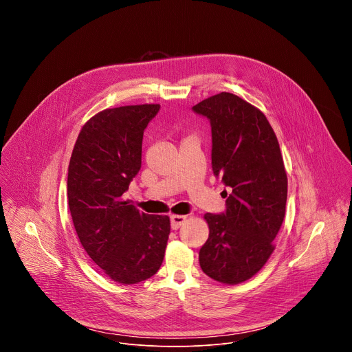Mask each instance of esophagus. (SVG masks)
Instances as JSON below:
<instances>
[{
    "label": "esophagus",
    "mask_w": 352,
    "mask_h": 352,
    "mask_svg": "<svg viewBox=\"0 0 352 352\" xmlns=\"http://www.w3.org/2000/svg\"><path fill=\"white\" fill-rule=\"evenodd\" d=\"M171 220V228L173 230H178L185 221H186V216H179V214H173L170 217Z\"/></svg>",
    "instance_id": "1"
}]
</instances>
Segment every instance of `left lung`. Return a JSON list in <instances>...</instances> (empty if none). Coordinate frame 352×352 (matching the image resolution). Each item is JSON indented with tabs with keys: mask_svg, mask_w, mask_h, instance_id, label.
Masks as SVG:
<instances>
[{
	"mask_svg": "<svg viewBox=\"0 0 352 352\" xmlns=\"http://www.w3.org/2000/svg\"><path fill=\"white\" fill-rule=\"evenodd\" d=\"M212 125V168L231 189L226 213H206L209 238L200 248L204 273L223 284L254 277L274 250L287 204V173L266 116L221 91L192 107Z\"/></svg>",
	"mask_w": 352,
	"mask_h": 352,
	"instance_id": "obj_1",
	"label": "left lung"
}]
</instances>
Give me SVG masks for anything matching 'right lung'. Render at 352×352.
<instances>
[{"mask_svg": "<svg viewBox=\"0 0 352 352\" xmlns=\"http://www.w3.org/2000/svg\"><path fill=\"white\" fill-rule=\"evenodd\" d=\"M160 104L106 109L80 129L68 167V205L90 259L113 281L138 284L160 269L170 217L124 199L142 166V139Z\"/></svg>", "mask_w": 352, "mask_h": 352, "instance_id": "right-lung-1", "label": "right lung"}]
</instances>
